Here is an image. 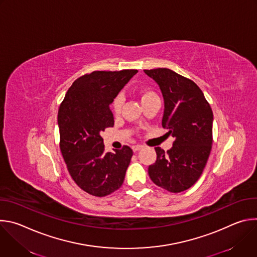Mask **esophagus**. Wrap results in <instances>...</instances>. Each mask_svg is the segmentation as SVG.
Masks as SVG:
<instances>
[{"mask_svg":"<svg viewBox=\"0 0 257 257\" xmlns=\"http://www.w3.org/2000/svg\"><path fill=\"white\" fill-rule=\"evenodd\" d=\"M143 149V146L142 145H140V144H137V145H134V146H132V150H133V152L135 153V152H139V151H141Z\"/></svg>","mask_w":257,"mask_h":257,"instance_id":"esophagus-1","label":"esophagus"}]
</instances>
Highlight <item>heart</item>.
Segmentation results:
<instances>
[{
	"mask_svg": "<svg viewBox=\"0 0 257 257\" xmlns=\"http://www.w3.org/2000/svg\"><path fill=\"white\" fill-rule=\"evenodd\" d=\"M138 95L141 99V103L145 102L146 100H149L153 97H156L157 94L154 90H152L151 88L148 87H142L138 90ZM123 105V96L122 95H118L114 101H113V109L116 114H119L121 111V107Z\"/></svg>",
	"mask_w": 257,
	"mask_h": 257,
	"instance_id": "b5f03b06",
	"label": "heart"
}]
</instances>
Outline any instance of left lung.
<instances>
[{
  "mask_svg": "<svg viewBox=\"0 0 257 257\" xmlns=\"http://www.w3.org/2000/svg\"><path fill=\"white\" fill-rule=\"evenodd\" d=\"M144 73L162 91V125L175 138L167 153L155 149L157 161L149 167V175L156 185L170 192H182L199 179L206 165L212 144V111L192 80L167 68Z\"/></svg>",
  "mask_w": 257,
  "mask_h": 257,
  "instance_id": "left-lung-1",
  "label": "left lung"
}]
</instances>
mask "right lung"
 <instances>
[{
    "mask_svg": "<svg viewBox=\"0 0 257 257\" xmlns=\"http://www.w3.org/2000/svg\"><path fill=\"white\" fill-rule=\"evenodd\" d=\"M137 70L94 71L68 89L58 113L60 149L68 171L85 192L102 197L119 189L133 152L104 153L100 133L114 126L109 104Z\"/></svg>",
    "mask_w": 257,
    "mask_h": 257,
    "instance_id": "right-lung-1",
    "label": "right lung"
}]
</instances>
